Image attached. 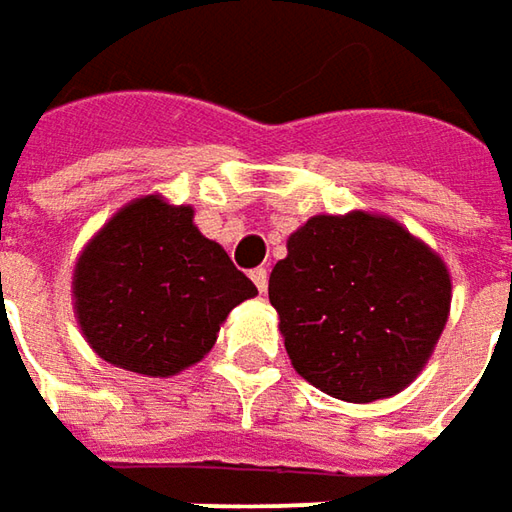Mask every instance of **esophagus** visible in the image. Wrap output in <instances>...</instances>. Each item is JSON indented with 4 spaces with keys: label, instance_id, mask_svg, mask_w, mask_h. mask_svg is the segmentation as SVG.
<instances>
[{
    "label": "esophagus",
    "instance_id": "esophagus-1",
    "mask_svg": "<svg viewBox=\"0 0 512 512\" xmlns=\"http://www.w3.org/2000/svg\"><path fill=\"white\" fill-rule=\"evenodd\" d=\"M252 283H255L260 294H266V289H269V272H266L263 266L255 269V272H252Z\"/></svg>",
    "mask_w": 512,
    "mask_h": 512
}]
</instances>
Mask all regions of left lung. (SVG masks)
I'll return each mask as SVG.
<instances>
[{"label":"left lung","instance_id":"left-lung-1","mask_svg":"<svg viewBox=\"0 0 512 512\" xmlns=\"http://www.w3.org/2000/svg\"><path fill=\"white\" fill-rule=\"evenodd\" d=\"M269 300L294 371L328 397L374 402L425 368L448 323L442 257L391 218L314 215L286 243Z\"/></svg>","mask_w":512,"mask_h":512}]
</instances>
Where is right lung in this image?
Segmentation results:
<instances>
[{
  "label": "right lung",
  "mask_w": 512,
  "mask_h": 512,
  "mask_svg": "<svg viewBox=\"0 0 512 512\" xmlns=\"http://www.w3.org/2000/svg\"><path fill=\"white\" fill-rule=\"evenodd\" d=\"M192 206L158 195L118 209L84 246L73 272L81 334L101 360L172 377L203 360L226 314L255 283L192 223Z\"/></svg>",
  "instance_id": "obj_1"
}]
</instances>
